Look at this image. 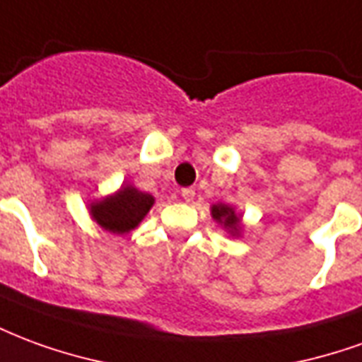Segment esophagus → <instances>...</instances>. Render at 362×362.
I'll use <instances>...</instances> for the list:
<instances>
[{"label": "esophagus", "mask_w": 362, "mask_h": 362, "mask_svg": "<svg viewBox=\"0 0 362 362\" xmlns=\"http://www.w3.org/2000/svg\"><path fill=\"white\" fill-rule=\"evenodd\" d=\"M182 194V199H184V202H194V197H196V189L194 188H184L180 192Z\"/></svg>", "instance_id": "34e87169"}]
</instances>
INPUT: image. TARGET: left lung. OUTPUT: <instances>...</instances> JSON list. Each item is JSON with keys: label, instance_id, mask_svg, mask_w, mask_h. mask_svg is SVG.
<instances>
[{"label": "left lung", "instance_id": "obj_1", "mask_svg": "<svg viewBox=\"0 0 362 362\" xmlns=\"http://www.w3.org/2000/svg\"><path fill=\"white\" fill-rule=\"evenodd\" d=\"M211 215H213V219L217 221V223H223L225 228H230L233 233L238 230L240 217H236V213L233 207H228V205H213Z\"/></svg>", "mask_w": 362, "mask_h": 362}]
</instances>
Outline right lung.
Listing matches in <instances>:
<instances>
[{
  "instance_id": "add662e5",
  "label": "right lung",
  "mask_w": 362,
  "mask_h": 362,
  "mask_svg": "<svg viewBox=\"0 0 362 362\" xmlns=\"http://www.w3.org/2000/svg\"><path fill=\"white\" fill-rule=\"evenodd\" d=\"M153 202L155 199L149 194L132 186H124L118 194L90 205V215L104 230L124 235L139 225V221L153 207Z\"/></svg>"
}]
</instances>
